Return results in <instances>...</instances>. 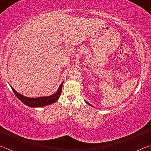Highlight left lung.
I'll return each instance as SVG.
<instances>
[{
    "mask_svg": "<svg viewBox=\"0 0 151 151\" xmlns=\"http://www.w3.org/2000/svg\"><path fill=\"white\" fill-rule=\"evenodd\" d=\"M86 103H87V104H88V105H91V106H92V105H91V104H89L88 103H87V102H86Z\"/></svg>",
    "mask_w": 151,
    "mask_h": 151,
    "instance_id": "left-lung-1",
    "label": "left lung"
}]
</instances>
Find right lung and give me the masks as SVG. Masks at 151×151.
<instances>
[{
  "mask_svg": "<svg viewBox=\"0 0 151 151\" xmlns=\"http://www.w3.org/2000/svg\"><path fill=\"white\" fill-rule=\"evenodd\" d=\"M63 82L60 84L58 88V91L55 94H52V95L48 96H43V97H38V98H30V97L24 96L20 93H17V92L14 90V89L12 87V90L14 92L15 95L19 100L22 102L26 105L30 106V107H41L44 106L48 105L52 103H55L58 98L60 97V95L62 92V88H63Z\"/></svg>",
  "mask_w": 151,
  "mask_h": 151,
  "instance_id": "add662e5",
  "label": "right lung"
}]
</instances>
